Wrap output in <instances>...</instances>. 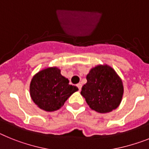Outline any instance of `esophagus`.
I'll return each instance as SVG.
<instances>
[{
  "label": "esophagus",
  "mask_w": 149,
  "mask_h": 149,
  "mask_svg": "<svg viewBox=\"0 0 149 149\" xmlns=\"http://www.w3.org/2000/svg\"><path fill=\"white\" fill-rule=\"evenodd\" d=\"M82 84L81 83H79V84H77V87H78V88H79V91H81V88H82Z\"/></svg>",
  "instance_id": "esophagus-1"
}]
</instances>
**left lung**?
Segmentation results:
<instances>
[{"mask_svg": "<svg viewBox=\"0 0 149 149\" xmlns=\"http://www.w3.org/2000/svg\"><path fill=\"white\" fill-rule=\"evenodd\" d=\"M87 83L81 94L93 110L107 113L116 109L121 103L124 88L116 71L108 65H98L86 76Z\"/></svg>", "mask_w": 149, "mask_h": 149, "instance_id": "8db88e82", "label": "left lung"}]
</instances>
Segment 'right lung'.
<instances>
[{
    "mask_svg": "<svg viewBox=\"0 0 149 149\" xmlns=\"http://www.w3.org/2000/svg\"><path fill=\"white\" fill-rule=\"evenodd\" d=\"M78 90L76 86L69 85V80L61 74L58 67H48L38 72L30 85L31 99L46 112L59 109Z\"/></svg>",
    "mask_w": 149,
    "mask_h": 149,
    "instance_id": "right-lung-1",
    "label": "right lung"
}]
</instances>
